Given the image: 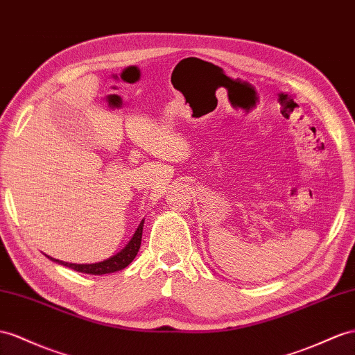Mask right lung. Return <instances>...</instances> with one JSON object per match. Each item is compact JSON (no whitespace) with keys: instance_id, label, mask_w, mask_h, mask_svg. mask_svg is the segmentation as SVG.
<instances>
[{"instance_id":"1","label":"right lung","mask_w":355,"mask_h":355,"mask_svg":"<svg viewBox=\"0 0 355 355\" xmlns=\"http://www.w3.org/2000/svg\"><path fill=\"white\" fill-rule=\"evenodd\" d=\"M142 228H144V220L139 223L138 230L135 231L132 240L125 244V248L121 249L116 255L107 258L102 262H94V264H71V262H64L55 258L48 257L51 261L57 262V264H61L64 267H69L75 271L79 272H87V275H107V272H115L125 268L130 262L135 259V257L138 255L139 248H141V240H142Z\"/></svg>"}]
</instances>
